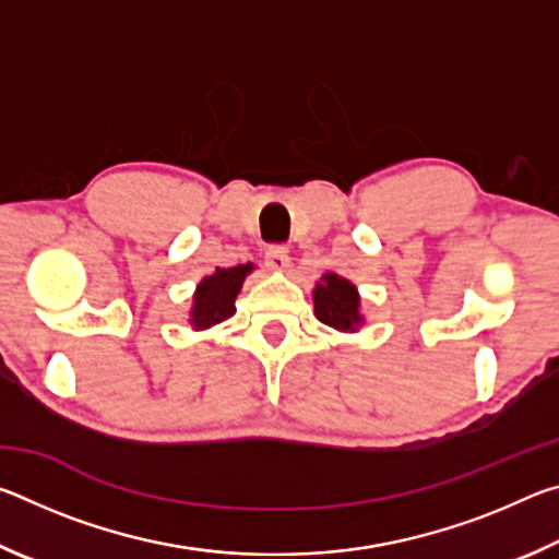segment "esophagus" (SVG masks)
I'll return each mask as SVG.
<instances>
[{"label":"esophagus","mask_w":559,"mask_h":559,"mask_svg":"<svg viewBox=\"0 0 559 559\" xmlns=\"http://www.w3.org/2000/svg\"><path fill=\"white\" fill-rule=\"evenodd\" d=\"M266 266H269L271 271H286V269L290 266V259H288V249H286V246H281V243L269 246V251H266Z\"/></svg>","instance_id":"1"}]
</instances>
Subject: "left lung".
Returning <instances> with one entry per match:
<instances>
[{"instance_id": "1", "label": "left lung", "mask_w": 559, "mask_h": 559, "mask_svg": "<svg viewBox=\"0 0 559 559\" xmlns=\"http://www.w3.org/2000/svg\"><path fill=\"white\" fill-rule=\"evenodd\" d=\"M316 318L343 333H355L362 325V313H359V293L355 283L337 276V273H325L316 283L313 290Z\"/></svg>"}]
</instances>
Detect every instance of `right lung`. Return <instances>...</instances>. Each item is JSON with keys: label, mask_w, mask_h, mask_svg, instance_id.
Wrapping results in <instances>:
<instances>
[{"label": "right lung", "mask_w": 559, "mask_h": 559, "mask_svg": "<svg viewBox=\"0 0 559 559\" xmlns=\"http://www.w3.org/2000/svg\"><path fill=\"white\" fill-rule=\"evenodd\" d=\"M253 271V263H239L231 269H216L212 276L202 278L194 290V302L189 310V323L194 330H206L224 323L236 313V296L243 286V278Z\"/></svg>", "instance_id": "right-lung-1"}]
</instances>
